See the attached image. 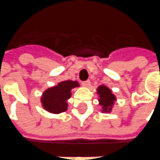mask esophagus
Returning <instances> with one entry per match:
<instances>
[{
	"mask_svg": "<svg viewBox=\"0 0 160 160\" xmlns=\"http://www.w3.org/2000/svg\"><path fill=\"white\" fill-rule=\"evenodd\" d=\"M82 85L83 87H90L91 86V82L88 80V81H85V82H82Z\"/></svg>",
	"mask_w": 160,
	"mask_h": 160,
	"instance_id": "esophagus-1",
	"label": "esophagus"
}]
</instances>
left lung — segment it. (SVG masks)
I'll return each mask as SVG.
<instances>
[{
  "label": "left lung",
  "mask_w": 160,
  "mask_h": 160,
  "mask_svg": "<svg viewBox=\"0 0 160 160\" xmlns=\"http://www.w3.org/2000/svg\"><path fill=\"white\" fill-rule=\"evenodd\" d=\"M97 94L98 96V103L102 106L103 113H111L112 108L114 106L115 101H117V98L112 90L106 85H100L97 89Z\"/></svg>",
  "instance_id": "left-lung-1"
}]
</instances>
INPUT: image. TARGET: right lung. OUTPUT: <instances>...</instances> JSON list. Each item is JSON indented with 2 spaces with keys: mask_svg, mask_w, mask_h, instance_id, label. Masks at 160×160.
<instances>
[{
  "mask_svg": "<svg viewBox=\"0 0 160 160\" xmlns=\"http://www.w3.org/2000/svg\"><path fill=\"white\" fill-rule=\"evenodd\" d=\"M79 86L78 81L66 80L56 86L48 88L42 95V106L45 111L53 114L64 112L68 109L67 101L71 97V90Z\"/></svg>",
  "mask_w": 160,
  "mask_h": 160,
  "instance_id": "1",
  "label": "right lung"
}]
</instances>
